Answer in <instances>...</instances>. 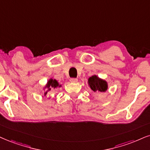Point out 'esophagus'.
<instances>
[{"label":"esophagus","mask_w":150,"mask_h":150,"mask_svg":"<svg viewBox=\"0 0 150 150\" xmlns=\"http://www.w3.org/2000/svg\"><path fill=\"white\" fill-rule=\"evenodd\" d=\"M70 81L72 83H76L78 81V79H77L76 78H71L70 79Z\"/></svg>","instance_id":"1"}]
</instances>
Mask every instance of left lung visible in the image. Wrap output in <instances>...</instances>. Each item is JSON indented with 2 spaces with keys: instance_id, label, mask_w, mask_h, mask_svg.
Instances as JSON below:
<instances>
[{
  "instance_id": "8db88e82",
  "label": "left lung",
  "mask_w": 150,
  "mask_h": 150,
  "mask_svg": "<svg viewBox=\"0 0 150 150\" xmlns=\"http://www.w3.org/2000/svg\"><path fill=\"white\" fill-rule=\"evenodd\" d=\"M88 83L90 88L94 92H104L107 90L108 85L105 81L99 79L97 76H92L88 79Z\"/></svg>"
}]
</instances>
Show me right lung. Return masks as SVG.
<instances>
[{"mask_svg": "<svg viewBox=\"0 0 150 150\" xmlns=\"http://www.w3.org/2000/svg\"><path fill=\"white\" fill-rule=\"evenodd\" d=\"M60 86L59 83H58V81L56 80H53V79H50V80L48 81V83L47 85V88H48V90L47 92L44 93V95H47V92L50 91L51 89H53V88H58V87Z\"/></svg>", "mask_w": 150, "mask_h": 150, "instance_id": "add662e5", "label": "right lung"}]
</instances>
